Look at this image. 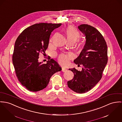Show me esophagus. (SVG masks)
Segmentation results:
<instances>
[{
	"label": "esophagus",
	"instance_id": "1",
	"mask_svg": "<svg viewBox=\"0 0 122 122\" xmlns=\"http://www.w3.org/2000/svg\"><path fill=\"white\" fill-rule=\"evenodd\" d=\"M62 71H63V72H65V71H67V70L66 69V68H62Z\"/></svg>",
	"mask_w": 122,
	"mask_h": 122
}]
</instances>
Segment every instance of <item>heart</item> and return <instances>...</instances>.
Masks as SVG:
<instances>
[{
  "mask_svg": "<svg viewBox=\"0 0 122 122\" xmlns=\"http://www.w3.org/2000/svg\"><path fill=\"white\" fill-rule=\"evenodd\" d=\"M65 32L66 34V36L68 39V42L70 43H74L75 42L80 38V33L78 31V30L74 27L72 26H69L66 28ZM52 38H51L50 40V42H51L52 40ZM79 46L80 47L83 46V44L82 42L79 43ZM73 56L71 54H61L59 55L58 57V62L60 64L66 65L69 63V61L71 59Z\"/></svg>",
  "mask_w": 122,
  "mask_h": 122,
  "instance_id": "1",
  "label": "heart"
}]
</instances>
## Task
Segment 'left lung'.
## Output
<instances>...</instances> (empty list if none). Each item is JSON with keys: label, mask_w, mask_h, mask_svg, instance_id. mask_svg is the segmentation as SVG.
I'll return each mask as SVG.
<instances>
[{"label": "left lung", "mask_w": 122, "mask_h": 122, "mask_svg": "<svg viewBox=\"0 0 122 122\" xmlns=\"http://www.w3.org/2000/svg\"><path fill=\"white\" fill-rule=\"evenodd\" d=\"M78 28L85 36L86 42L74 62L83 68L81 71L75 68L69 69L74 73V77L67 84L76 92L84 93L93 88L102 77L108 62L107 46L102 35L94 27L83 24Z\"/></svg>", "instance_id": "left-lung-1"}]
</instances>
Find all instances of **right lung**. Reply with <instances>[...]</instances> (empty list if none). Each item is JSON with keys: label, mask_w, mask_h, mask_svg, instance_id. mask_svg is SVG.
I'll list each match as a JSON object with an SVG mask.
<instances>
[{"label": "right lung", "mask_w": 122, "mask_h": 122, "mask_svg": "<svg viewBox=\"0 0 122 122\" xmlns=\"http://www.w3.org/2000/svg\"><path fill=\"white\" fill-rule=\"evenodd\" d=\"M61 25L45 23L34 24L25 29L16 40L12 63L19 81L30 91L45 89L51 76L62 70L53 59L48 58L46 64L38 61L39 53L45 54L48 48L51 32Z\"/></svg>", "instance_id": "1"}]
</instances>
